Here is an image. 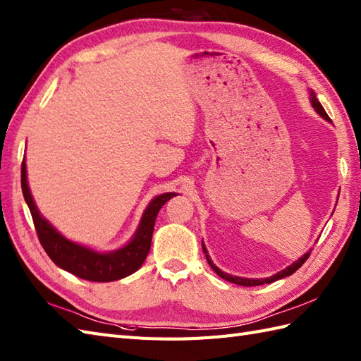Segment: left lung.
I'll use <instances>...</instances> for the list:
<instances>
[{
	"mask_svg": "<svg viewBox=\"0 0 361 361\" xmlns=\"http://www.w3.org/2000/svg\"><path fill=\"white\" fill-rule=\"evenodd\" d=\"M311 104H312V107H314L315 111H317V114H320L324 120L331 121V118L328 116V114H326V111L323 109V106L320 104V102H318V99H317V97H315V94H314L312 90H311ZM203 252L206 254V259H207L209 266H211L212 269L215 271V274L219 275V276H221L223 280H226V281H231V283H235V284H240V286H262V284H267V283H272V281H276V280H280V279H284V276H289V275L294 274L295 271H298L300 267L305 264L306 259L309 258V254H311V250H309V252H306V254H305L303 257H301V258H298L295 263H292L290 266H288L286 269H283V271H280V272H276V274H275V275H272V276H267V279H243V276H235V275H229V274H226V272H223L221 269H219V267H216V266L212 263V259L209 258V255H207V249L204 247V245H203Z\"/></svg>",
	"mask_w": 361,
	"mask_h": 361,
	"instance_id": "left-lung-1",
	"label": "left lung"
}]
</instances>
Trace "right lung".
<instances>
[{"label": "right lung", "instance_id": "right-lung-1", "mask_svg": "<svg viewBox=\"0 0 361 361\" xmlns=\"http://www.w3.org/2000/svg\"><path fill=\"white\" fill-rule=\"evenodd\" d=\"M21 189L24 200H26L30 209L32 220L33 224H35L41 246H43L50 259L58 267L80 276L82 280L98 283L120 280L140 269L149 254L158 212H160V209L164 206L167 200L178 195L175 192H167V194L155 197L146 207L135 235L132 237L128 245L112 250V252H98V250L67 240L39 214L30 194L26 161L24 160L21 164Z\"/></svg>", "mask_w": 361, "mask_h": 361}]
</instances>
